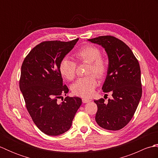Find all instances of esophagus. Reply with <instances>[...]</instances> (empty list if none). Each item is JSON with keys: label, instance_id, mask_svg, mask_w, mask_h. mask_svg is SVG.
<instances>
[{"label": "esophagus", "instance_id": "esophagus-1", "mask_svg": "<svg viewBox=\"0 0 158 158\" xmlns=\"http://www.w3.org/2000/svg\"><path fill=\"white\" fill-rule=\"evenodd\" d=\"M82 101L83 103H88L92 101L91 99H88V98H83L82 99Z\"/></svg>", "mask_w": 158, "mask_h": 158}]
</instances>
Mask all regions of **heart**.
<instances>
[{
	"label": "heart",
	"mask_w": 158,
	"mask_h": 158,
	"mask_svg": "<svg viewBox=\"0 0 158 158\" xmlns=\"http://www.w3.org/2000/svg\"><path fill=\"white\" fill-rule=\"evenodd\" d=\"M74 57L77 62L89 64L87 73L89 75L77 79L72 85V91L74 94L89 98L93 95L98 85L95 76L100 79L105 77L108 69V64L106 59L101 56L99 48L93 45H86L77 49L74 53ZM76 70L77 64L73 60L65 57L60 62V73L69 81L75 79Z\"/></svg>",
	"instance_id": "b5f03b06"
}]
</instances>
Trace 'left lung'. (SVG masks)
<instances>
[{
  "label": "left lung",
  "mask_w": 158,
  "mask_h": 158,
  "mask_svg": "<svg viewBox=\"0 0 158 158\" xmlns=\"http://www.w3.org/2000/svg\"><path fill=\"white\" fill-rule=\"evenodd\" d=\"M102 45L109 57V68L102 86L104 92H112V100H94L98 110L96 122L104 129L119 130L132 119L142 96L140 65L125 43L106 35L89 39Z\"/></svg>",
  "instance_id": "obj_1"
}]
</instances>
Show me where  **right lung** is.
<instances>
[{"label": "right lung", "instance_id": "add662e5", "mask_svg": "<svg viewBox=\"0 0 158 158\" xmlns=\"http://www.w3.org/2000/svg\"><path fill=\"white\" fill-rule=\"evenodd\" d=\"M78 40L41 42L22 63L19 89L32 121L47 135L58 136L68 131L82 103L79 97L66 96L64 101H58L69 90L63 85L59 64Z\"/></svg>", "mask_w": 158, "mask_h": 158}]
</instances>
